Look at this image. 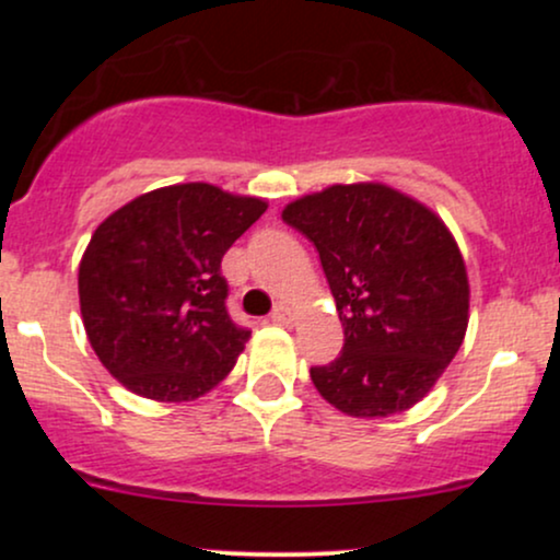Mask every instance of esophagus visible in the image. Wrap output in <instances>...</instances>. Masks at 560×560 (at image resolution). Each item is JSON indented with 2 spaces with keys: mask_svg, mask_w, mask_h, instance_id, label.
Listing matches in <instances>:
<instances>
[{
  "mask_svg": "<svg viewBox=\"0 0 560 560\" xmlns=\"http://www.w3.org/2000/svg\"><path fill=\"white\" fill-rule=\"evenodd\" d=\"M271 318L276 320V324H292V318H294V305H289V302H279V305L273 307V313H271Z\"/></svg>",
  "mask_w": 560,
  "mask_h": 560,
  "instance_id": "obj_1",
  "label": "esophagus"
}]
</instances>
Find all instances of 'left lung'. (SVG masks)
<instances>
[{
	"label": "left lung",
	"instance_id": "left-lung-1",
	"mask_svg": "<svg viewBox=\"0 0 560 560\" xmlns=\"http://www.w3.org/2000/svg\"><path fill=\"white\" fill-rule=\"evenodd\" d=\"M320 255L345 347L311 369L326 402L352 419L413 408L464 345L468 273L432 208L382 182L331 184L281 210Z\"/></svg>",
	"mask_w": 560,
	"mask_h": 560
}]
</instances>
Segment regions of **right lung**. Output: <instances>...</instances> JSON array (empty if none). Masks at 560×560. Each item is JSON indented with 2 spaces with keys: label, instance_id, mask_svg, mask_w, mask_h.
Segmentation results:
<instances>
[{
  "label": "right lung",
  "instance_id": "right-lung-1",
  "mask_svg": "<svg viewBox=\"0 0 560 560\" xmlns=\"http://www.w3.org/2000/svg\"><path fill=\"white\" fill-rule=\"evenodd\" d=\"M266 208L191 182L144 191L96 226L79 262L81 318L128 392L189 402L229 376L249 331L229 318L221 260Z\"/></svg>",
  "mask_w": 560,
  "mask_h": 560
}]
</instances>
